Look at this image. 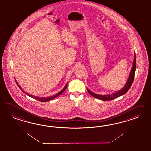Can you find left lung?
I'll use <instances>...</instances> for the list:
<instances>
[{"instance_id": "obj_1", "label": "left lung", "mask_w": 151, "mask_h": 151, "mask_svg": "<svg viewBox=\"0 0 151 151\" xmlns=\"http://www.w3.org/2000/svg\"><path fill=\"white\" fill-rule=\"evenodd\" d=\"M136 69V54L134 53V59H133V61L132 68L131 70L130 71L128 80L126 83V84L124 85V87L122 89H121L120 90H119L118 91L115 92L112 94H109V95L97 94V93H93V92L91 91L88 88H87V91L88 92V93L93 97H94L95 98L103 101L112 100H114L117 97H119V96H122V95H124V94H125L128 91L129 89L130 88V87L131 86L132 84L134 78V74H135Z\"/></svg>"}]
</instances>
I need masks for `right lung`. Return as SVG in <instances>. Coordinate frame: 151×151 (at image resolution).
<instances>
[{
  "instance_id": "add662e5",
  "label": "right lung",
  "mask_w": 151,
  "mask_h": 151,
  "mask_svg": "<svg viewBox=\"0 0 151 151\" xmlns=\"http://www.w3.org/2000/svg\"><path fill=\"white\" fill-rule=\"evenodd\" d=\"M15 81H16V83H17V85H18V87H19V88H20V90H22L24 93H25L27 95L30 96V97H32V98L34 99H36L37 100L39 101H41V102H46V101H48L51 100H52V99H54L56 98V97L59 96V95H60L61 93H63L65 91V90L66 89V87H67V86H68V83H66V85L65 86V87L62 89V90H61V91H60L59 93H58L55 94V95H53V96L47 97H37V96H34V95H30V94L28 93H27V92L24 91L23 90V88H22V87H20V86L19 85L18 83V82L16 81V80H15Z\"/></svg>"
}]
</instances>
